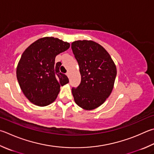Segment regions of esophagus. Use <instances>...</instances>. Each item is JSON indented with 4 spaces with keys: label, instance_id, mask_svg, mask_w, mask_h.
<instances>
[{
    "label": "esophagus",
    "instance_id": "obj_1",
    "mask_svg": "<svg viewBox=\"0 0 154 154\" xmlns=\"http://www.w3.org/2000/svg\"><path fill=\"white\" fill-rule=\"evenodd\" d=\"M66 76H67L68 77H69V75H70V73H69V71H67L66 72Z\"/></svg>",
    "mask_w": 154,
    "mask_h": 154
}]
</instances>
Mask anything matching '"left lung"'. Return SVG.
Instances as JSON below:
<instances>
[{"mask_svg": "<svg viewBox=\"0 0 154 154\" xmlns=\"http://www.w3.org/2000/svg\"><path fill=\"white\" fill-rule=\"evenodd\" d=\"M71 48L79 66L82 81L72 94L76 104L90 110L101 106L112 91L116 67L108 52L95 42L78 40Z\"/></svg>", "mask_w": 154, "mask_h": 154, "instance_id": "left-lung-1", "label": "left lung"}]
</instances>
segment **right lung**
<instances>
[{
  "label": "right lung",
  "mask_w": 154,
  "mask_h": 154,
  "mask_svg": "<svg viewBox=\"0 0 154 154\" xmlns=\"http://www.w3.org/2000/svg\"><path fill=\"white\" fill-rule=\"evenodd\" d=\"M70 47L69 43L53 37L39 39L26 48L17 67V78L25 96L33 104L46 106L54 101L60 86L69 83L60 72L55 58Z\"/></svg>",
  "instance_id": "right-lung-1"
}]
</instances>
